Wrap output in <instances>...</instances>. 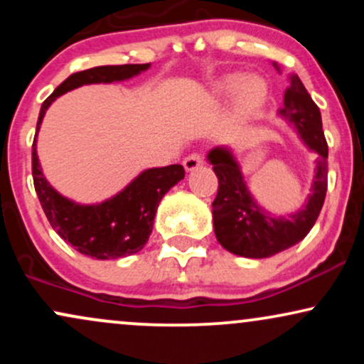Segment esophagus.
I'll use <instances>...</instances> for the list:
<instances>
[{
  "label": "esophagus",
  "mask_w": 364,
  "mask_h": 364,
  "mask_svg": "<svg viewBox=\"0 0 364 364\" xmlns=\"http://www.w3.org/2000/svg\"><path fill=\"white\" fill-rule=\"evenodd\" d=\"M203 161H205V157H203L202 152H193V154H190L188 157H185L183 166H185L186 171H193L198 168V166H202Z\"/></svg>",
  "instance_id": "1"
}]
</instances>
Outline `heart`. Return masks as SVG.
Wrapping results in <instances>:
<instances>
[{
	"instance_id": "heart-1",
	"label": "heart",
	"mask_w": 364,
	"mask_h": 364,
	"mask_svg": "<svg viewBox=\"0 0 364 364\" xmlns=\"http://www.w3.org/2000/svg\"><path fill=\"white\" fill-rule=\"evenodd\" d=\"M236 89V109L240 114H253L267 99V85L260 77H246L241 82L240 75H231L217 87V90L223 94H229Z\"/></svg>"
}]
</instances>
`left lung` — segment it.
<instances>
[{
	"label": "left lung",
	"mask_w": 364,
	"mask_h": 364,
	"mask_svg": "<svg viewBox=\"0 0 364 364\" xmlns=\"http://www.w3.org/2000/svg\"><path fill=\"white\" fill-rule=\"evenodd\" d=\"M281 114L298 128L301 139L318 152L313 193L306 207L291 219H274L255 203L246 188L241 171L231 152L214 149L208 161L219 179L217 196L212 202L215 237L228 252L246 258H267L291 248L303 240L318 219L327 193L328 145L321 129V114L298 75L284 95Z\"/></svg>",
	"instance_id": "1"
}]
</instances>
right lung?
I'll return each instance as SVG.
<instances>
[{"label": "right lung", "instance_id": "1", "mask_svg": "<svg viewBox=\"0 0 364 364\" xmlns=\"http://www.w3.org/2000/svg\"><path fill=\"white\" fill-rule=\"evenodd\" d=\"M147 68L149 63L95 66V68L70 75L43 102L39 119H37V132H39L46 109L51 106L58 95L80 85H87V83L124 80ZM32 178H34V188L41 205L54 231L82 255L97 258V260H109V258L128 257L144 248L152 232L159 202L171 188L185 178V169L181 164L147 169L121 193L112 196L101 205H78L54 191L46 181L39 159H37L34 139Z\"/></svg>", "mask_w": 364, "mask_h": 364}]
</instances>
